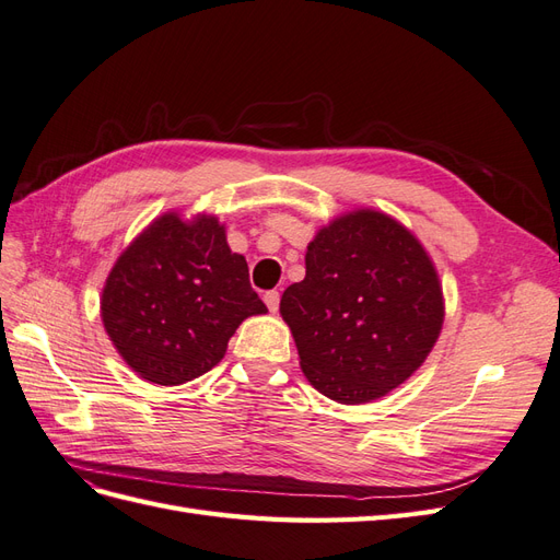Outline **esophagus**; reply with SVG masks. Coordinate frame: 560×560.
Returning a JSON list of instances; mask_svg holds the SVG:
<instances>
[{"instance_id":"1","label":"esophagus","mask_w":560,"mask_h":560,"mask_svg":"<svg viewBox=\"0 0 560 560\" xmlns=\"http://www.w3.org/2000/svg\"><path fill=\"white\" fill-rule=\"evenodd\" d=\"M264 301L270 313H278V306H280V294L273 290V292H266L264 294Z\"/></svg>"}]
</instances>
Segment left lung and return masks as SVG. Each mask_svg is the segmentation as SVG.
Here are the masks:
<instances>
[{"mask_svg":"<svg viewBox=\"0 0 560 560\" xmlns=\"http://www.w3.org/2000/svg\"><path fill=\"white\" fill-rule=\"evenodd\" d=\"M280 315L311 385L338 404H369L428 360L446 306L416 235L395 217L358 208L315 233L306 278L287 287Z\"/></svg>","mask_w":560,"mask_h":560,"instance_id":"obj_1","label":"left lung"}]
</instances>
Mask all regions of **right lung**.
<instances>
[{"mask_svg":"<svg viewBox=\"0 0 560 560\" xmlns=\"http://www.w3.org/2000/svg\"><path fill=\"white\" fill-rule=\"evenodd\" d=\"M266 306L214 214H159L118 254L100 296L116 352L140 378L182 385L224 360L229 338Z\"/></svg>","mask_w":560,"mask_h":560,"instance_id":"obj_1","label":"right lung"}]
</instances>
